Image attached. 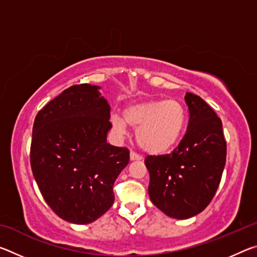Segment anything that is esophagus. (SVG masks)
Returning a JSON list of instances; mask_svg holds the SVG:
<instances>
[{
  "label": "esophagus",
  "instance_id": "obj_1",
  "mask_svg": "<svg viewBox=\"0 0 257 257\" xmlns=\"http://www.w3.org/2000/svg\"><path fill=\"white\" fill-rule=\"evenodd\" d=\"M130 160H132V161H135V160H142V156L139 155V154H137L136 152L132 151V152H130Z\"/></svg>",
  "mask_w": 257,
  "mask_h": 257
}]
</instances>
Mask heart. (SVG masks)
Returning a JSON list of instances; mask_svg holds the SVG:
<instances>
[{
  "instance_id": "heart-1",
  "label": "heart",
  "mask_w": 257,
  "mask_h": 257,
  "mask_svg": "<svg viewBox=\"0 0 257 257\" xmlns=\"http://www.w3.org/2000/svg\"><path fill=\"white\" fill-rule=\"evenodd\" d=\"M111 122L120 134L127 132V124L137 129L139 146L147 153L162 154L179 141L186 124V112L175 99L145 101L125 107L123 119L113 114Z\"/></svg>"
}]
</instances>
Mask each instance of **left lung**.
Wrapping results in <instances>:
<instances>
[{
  "instance_id": "left-lung-1",
  "label": "left lung",
  "mask_w": 257,
  "mask_h": 257,
  "mask_svg": "<svg viewBox=\"0 0 257 257\" xmlns=\"http://www.w3.org/2000/svg\"><path fill=\"white\" fill-rule=\"evenodd\" d=\"M188 125L170 154L147 155L152 203L175 219H188L211 203L227 158L221 119L197 95L186 93Z\"/></svg>"
}]
</instances>
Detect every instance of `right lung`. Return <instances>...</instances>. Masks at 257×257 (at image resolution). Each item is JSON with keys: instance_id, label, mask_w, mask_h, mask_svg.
Instances as JSON below:
<instances>
[{"instance_id": "1", "label": "right lung", "mask_w": 257, "mask_h": 257, "mask_svg": "<svg viewBox=\"0 0 257 257\" xmlns=\"http://www.w3.org/2000/svg\"><path fill=\"white\" fill-rule=\"evenodd\" d=\"M111 107L98 87L73 85L38 111L30 165L56 215L87 224L114 202L113 185L129 162V150L106 143Z\"/></svg>"}]
</instances>
